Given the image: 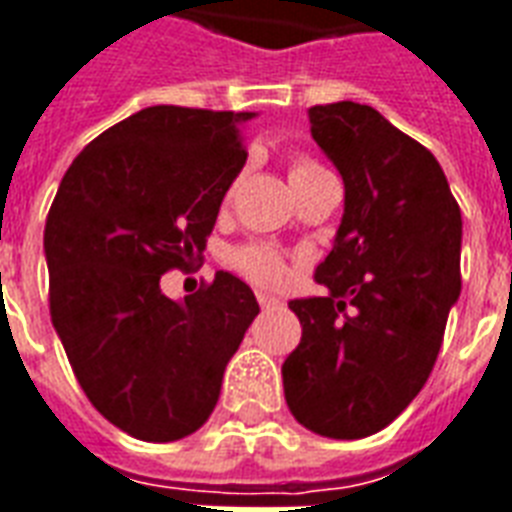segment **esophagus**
I'll list each match as a JSON object with an SVG mask.
<instances>
[{"label":"esophagus","instance_id":"1","mask_svg":"<svg viewBox=\"0 0 512 512\" xmlns=\"http://www.w3.org/2000/svg\"><path fill=\"white\" fill-rule=\"evenodd\" d=\"M257 301H260L263 309H279V306H282V301H279L276 295H268V293H257Z\"/></svg>","mask_w":512,"mask_h":512}]
</instances>
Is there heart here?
I'll use <instances>...</instances> for the list:
<instances>
[{
    "label": "heart",
    "instance_id": "heart-1",
    "mask_svg": "<svg viewBox=\"0 0 512 512\" xmlns=\"http://www.w3.org/2000/svg\"><path fill=\"white\" fill-rule=\"evenodd\" d=\"M325 173L328 170L306 154H298L290 162V181H293L295 192L309 187L312 181H317ZM230 266L257 285H274L276 279H282V274H285V260L279 255V249L266 244V241H246V244L236 246L230 252Z\"/></svg>",
    "mask_w": 512,
    "mask_h": 512
}]
</instances>
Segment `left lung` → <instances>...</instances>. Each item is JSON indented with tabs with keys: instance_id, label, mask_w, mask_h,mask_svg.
<instances>
[{
	"instance_id": "8db88e82",
	"label": "left lung",
	"mask_w": 512,
	"mask_h": 512,
	"mask_svg": "<svg viewBox=\"0 0 512 512\" xmlns=\"http://www.w3.org/2000/svg\"><path fill=\"white\" fill-rule=\"evenodd\" d=\"M312 138L344 181V217L314 282L295 298L301 344L285 399L314 434L361 439L407 410L437 361L461 293V208L426 146L372 105L309 108Z\"/></svg>"
}]
</instances>
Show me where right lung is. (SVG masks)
I'll return each instance as SVG.
<instances>
[{"label": "right lung", "instance_id": "right-lung-1", "mask_svg": "<svg viewBox=\"0 0 512 512\" xmlns=\"http://www.w3.org/2000/svg\"><path fill=\"white\" fill-rule=\"evenodd\" d=\"M255 113L154 105L113 124L64 173L48 219V306L83 393L143 442H173L214 412L227 361L260 312L219 271L184 304L160 279L203 260L246 162Z\"/></svg>", "mask_w": 512, "mask_h": 512}]
</instances>
